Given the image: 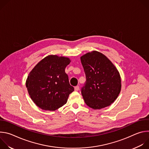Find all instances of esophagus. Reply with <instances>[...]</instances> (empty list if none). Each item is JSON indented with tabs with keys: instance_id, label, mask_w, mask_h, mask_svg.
Returning <instances> with one entry per match:
<instances>
[{
	"instance_id": "34e87169",
	"label": "esophagus",
	"mask_w": 149,
	"mask_h": 149,
	"mask_svg": "<svg viewBox=\"0 0 149 149\" xmlns=\"http://www.w3.org/2000/svg\"><path fill=\"white\" fill-rule=\"evenodd\" d=\"M74 90H75V91H78V90H79V86H76V87H74Z\"/></svg>"
}]
</instances>
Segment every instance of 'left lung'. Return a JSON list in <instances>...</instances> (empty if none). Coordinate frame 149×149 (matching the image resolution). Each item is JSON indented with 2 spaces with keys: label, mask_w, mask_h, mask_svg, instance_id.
<instances>
[{
  "label": "left lung",
  "mask_w": 149,
  "mask_h": 149,
  "mask_svg": "<svg viewBox=\"0 0 149 149\" xmlns=\"http://www.w3.org/2000/svg\"><path fill=\"white\" fill-rule=\"evenodd\" d=\"M86 76L81 94L86 104L94 110L110 105L118 97L121 88V77L112 62L97 51L81 56Z\"/></svg>",
  "instance_id": "left-lung-1"
}]
</instances>
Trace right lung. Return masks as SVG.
<instances>
[{
  "label": "right lung",
  "mask_w": 149,
  "mask_h": 149,
  "mask_svg": "<svg viewBox=\"0 0 149 149\" xmlns=\"http://www.w3.org/2000/svg\"><path fill=\"white\" fill-rule=\"evenodd\" d=\"M70 62L68 57L50 55L29 72L26 87L33 102L42 110L55 111L67 103L74 91L65 72Z\"/></svg>",
  "instance_id": "1"
}]
</instances>
